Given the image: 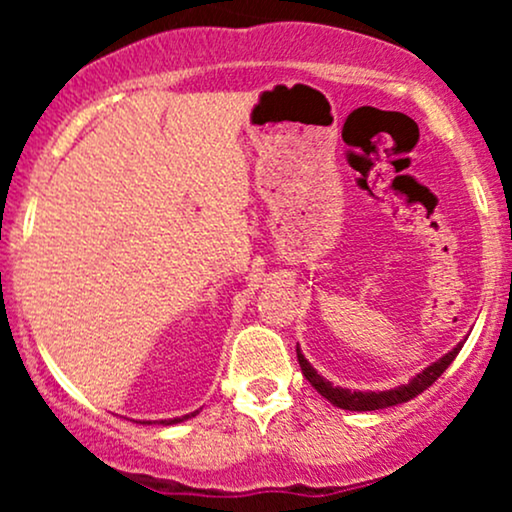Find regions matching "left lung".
Here are the masks:
<instances>
[{
	"label": "left lung",
	"instance_id": "8db88e82",
	"mask_svg": "<svg viewBox=\"0 0 512 512\" xmlns=\"http://www.w3.org/2000/svg\"><path fill=\"white\" fill-rule=\"evenodd\" d=\"M460 349H462V342L452 351H448L443 358H438L436 363H431V366L421 370V373L416 375V378H411L407 385H399L395 390H383V392H361V390L351 392L346 390V387L332 385L330 380L317 375V370L310 366L308 358L301 354L298 346H296V354H298V363H301L305 380H308V383L313 385L322 397L330 399L334 407L349 409V411H375V409H387V407H395V404L409 402V399H414L416 395H421V392L428 390V387L436 383L440 375L445 373V368L455 361V356L460 354Z\"/></svg>",
	"mask_w": 512,
	"mask_h": 512
}]
</instances>
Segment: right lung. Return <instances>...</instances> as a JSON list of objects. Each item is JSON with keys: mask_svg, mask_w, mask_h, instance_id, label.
<instances>
[{"mask_svg": "<svg viewBox=\"0 0 512 512\" xmlns=\"http://www.w3.org/2000/svg\"><path fill=\"white\" fill-rule=\"evenodd\" d=\"M197 411H192V414H185V416H178V419H168V421H158V424H163V426H170V424H180V421H185V419H192V416H195Z\"/></svg>", "mask_w": 512, "mask_h": 512, "instance_id": "obj_1", "label": "right lung"}]
</instances>
